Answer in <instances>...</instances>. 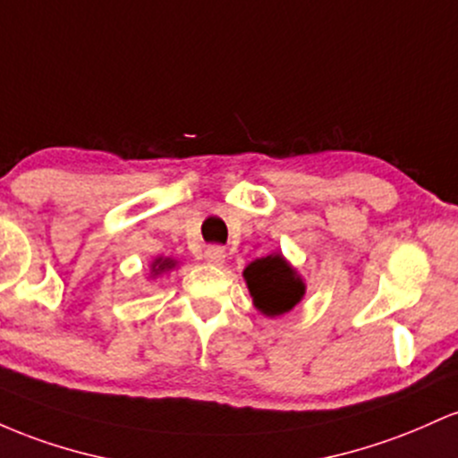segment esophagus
<instances>
[{"label":"esophagus","instance_id":"34e87169","mask_svg":"<svg viewBox=\"0 0 458 458\" xmlns=\"http://www.w3.org/2000/svg\"><path fill=\"white\" fill-rule=\"evenodd\" d=\"M203 257H205V261H208V264L223 266L225 259H227V250H225L223 246H208Z\"/></svg>","mask_w":458,"mask_h":458}]
</instances>
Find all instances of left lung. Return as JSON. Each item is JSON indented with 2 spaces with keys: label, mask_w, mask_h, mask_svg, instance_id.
<instances>
[{
  "label": "left lung",
  "mask_w": 458,
  "mask_h": 458,
  "mask_svg": "<svg viewBox=\"0 0 458 458\" xmlns=\"http://www.w3.org/2000/svg\"><path fill=\"white\" fill-rule=\"evenodd\" d=\"M242 276L255 310L268 318L290 313L307 292L302 276L281 253H270L250 261Z\"/></svg>",
  "instance_id": "8db88e82"
}]
</instances>
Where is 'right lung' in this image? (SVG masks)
Returning a JSON list of instances; mask_svg holds the SVG:
<instances>
[{
	"instance_id": "1",
	"label": "right lung",
	"mask_w": 458,
	"mask_h": 458,
	"mask_svg": "<svg viewBox=\"0 0 458 458\" xmlns=\"http://www.w3.org/2000/svg\"><path fill=\"white\" fill-rule=\"evenodd\" d=\"M174 266H177V259H173V257H156V259L151 261V266H148V276L151 279H157V276H162L164 272L173 270Z\"/></svg>"
}]
</instances>
